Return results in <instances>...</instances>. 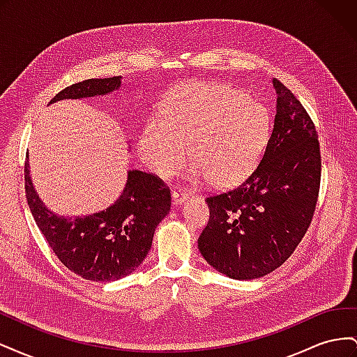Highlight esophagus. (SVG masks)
<instances>
[{"mask_svg":"<svg viewBox=\"0 0 357 357\" xmlns=\"http://www.w3.org/2000/svg\"><path fill=\"white\" fill-rule=\"evenodd\" d=\"M171 197H172V201H174V204L178 205V204H183L190 198V192H186L183 189H177V190H172Z\"/></svg>","mask_w":357,"mask_h":357,"instance_id":"1","label":"esophagus"}]
</instances>
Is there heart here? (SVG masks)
<instances>
[{"label":"heart","mask_w":357,"mask_h":357,"mask_svg":"<svg viewBox=\"0 0 357 357\" xmlns=\"http://www.w3.org/2000/svg\"><path fill=\"white\" fill-rule=\"evenodd\" d=\"M264 107L228 86L189 83L172 92L160 122L147 125L138 152L159 177H171L186 164L195 177L215 186L238 185L252 174L266 138Z\"/></svg>","instance_id":"obj_1"}]
</instances>
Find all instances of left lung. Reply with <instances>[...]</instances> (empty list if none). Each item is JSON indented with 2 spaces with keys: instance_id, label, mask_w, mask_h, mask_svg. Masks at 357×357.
Returning a JSON list of instances; mask_svg holds the SVG:
<instances>
[{
  "instance_id": "obj_1",
  "label": "left lung",
  "mask_w": 357,
  "mask_h": 357,
  "mask_svg": "<svg viewBox=\"0 0 357 357\" xmlns=\"http://www.w3.org/2000/svg\"><path fill=\"white\" fill-rule=\"evenodd\" d=\"M275 117L262 160L243 185L205 199L210 220L198 248L234 280L273 273L295 252L316 210L321 159L314 123L286 86L273 79Z\"/></svg>"
}]
</instances>
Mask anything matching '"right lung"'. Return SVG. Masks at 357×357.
I'll return each mask as SVG.
<instances>
[{"label": "right lung", "instance_id": "right-lung-1", "mask_svg": "<svg viewBox=\"0 0 357 357\" xmlns=\"http://www.w3.org/2000/svg\"><path fill=\"white\" fill-rule=\"evenodd\" d=\"M121 77L88 79L61 91L50 104L109 95L121 89ZM29 210L50 248L70 271L92 282H114L142 265L156 226L169 213L171 193L149 172L129 169L126 185L110 207L77 218L50 211L36 192L25 162Z\"/></svg>", "mask_w": 357, "mask_h": 357}]
</instances>
